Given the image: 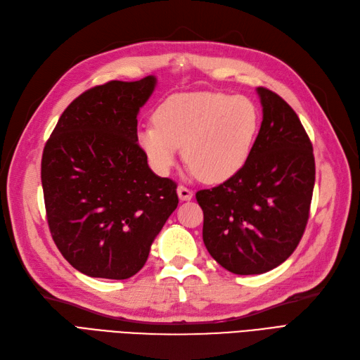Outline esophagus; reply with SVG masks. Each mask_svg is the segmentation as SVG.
<instances>
[{
  "mask_svg": "<svg viewBox=\"0 0 360 360\" xmlns=\"http://www.w3.org/2000/svg\"><path fill=\"white\" fill-rule=\"evenodd\" d=\"M177 193H179L180 201H189L193 197V192L191 189H188V188H184V186H179L177 188Z\"/></svg>",
  "mask_w": 360,
  "mask_h": 360,
  "instance_id": "esophagus-1",
  "label": "esophagus"
}]
</instances>
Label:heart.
Wrapping results in <instances>:
<instances>
[{"label": "heart", "instance_id": "obj_1", "mask_svg": "<svg viewBox=\"0 0 360 360\" xmlns=\"http://www.w3.org/2000/svg\"><path fill=\"white\" fill-rule=\"evenodd\" d=\"M153 122L136 130V143L156 174L167 176L181 146L191 174L207 183H221L246 163L259 112L242 94L179 93L158 105Z\"/></svg>", "mask_w": 360, "mask_h": 360}]
</instances>
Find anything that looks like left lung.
Wrapping results in <instances>:
<instances>
[{"mask_svg":"<svg viewBox=\"0 0 360 360\" xmlns=\"http://www.w3.org/2000/svg\"><path fill=\"white\" fill-rule=\"evenodd\" d=\"M263 122L236 176L198 191L202 240L236 275H259L294 252L308 224L315 183L311 139L297 114L276 93L258 86Z\"/></svg>","mask_w":360,"mask_h":360,"instance_id":"obj_1","label":"left lung"}]
</instances>
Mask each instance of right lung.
<instances>
[{
  "instance_id": "obj_1",
  "label": "right lung",
  "mask_w": 360,
  "mask_h": 360,
  "mask_svg": "<svg viewBox=\"0 0 360 360\" xmlns=\"http://www.w3.org/2000/svg\"><path fill=\"white\" fill-rule=\"evenodd\" d=\"M155 76L93 86L64 110L41 156L51 236L91 278L127 279L177 209V184L158 177L136 143L138 112Z\"/></svg>"
}]
</instances>
